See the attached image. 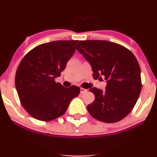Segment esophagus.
Returning <instances> with one entry per match:
<instances>
[{"instance_id": "1", "label": "esophagus", "mask_w": 157, "mask_h": 157, "mask_svg": "<svg viewBox=\"0 0 157 157\" xmlns=\"http://www.w3.org/2000/svg\"><path fill=\"white\" fill-rule=\"evenodd\" d=\"M87 91H88V90L86 89H83V88H81V89H80V93L81 94H84V93L87 92Z\"/></svg>"}]
</instances>
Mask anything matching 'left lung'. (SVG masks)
I'll return each instance as SVG.
<instances>
[{
	"label": "left lung",
	"mask_w": 157,
	"mask_h": 157,
	"mask_svg": "<svg viewBox=\"0 0 157 157\" xmlns=\"http://www.w3.org/2000/svg\"><path fill=\"white\" fill-rule=\"evenodd\" d=\"M76 48L91 64L94 78L104 76L108 82L105 91L89 89L95 95L87 106L89 113L107 123L120 121L134 109L142 89L136 57L122 45L106 40H81Z\"/></svg>",
	"instance_id": "8db88e82"
}]
</instances>
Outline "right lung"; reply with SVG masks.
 Segmentation results:
<instances>
[{"label":"right lung","instance_id":"1","mask_svg":"<svg viewBox=\"0 0 157 157\" xmlns=\"http://www.w3.org/2000/svg\"><path fill=\"white\" fill-rule=\"evenodd\" d=\"M78 40H57L39 45L23 57L15 75L20 101L30 115L51 121L63 115L80 89L56 82L75 52Z\"/></svg>","mask_w":157,"mask_h":157}]
</instances>
